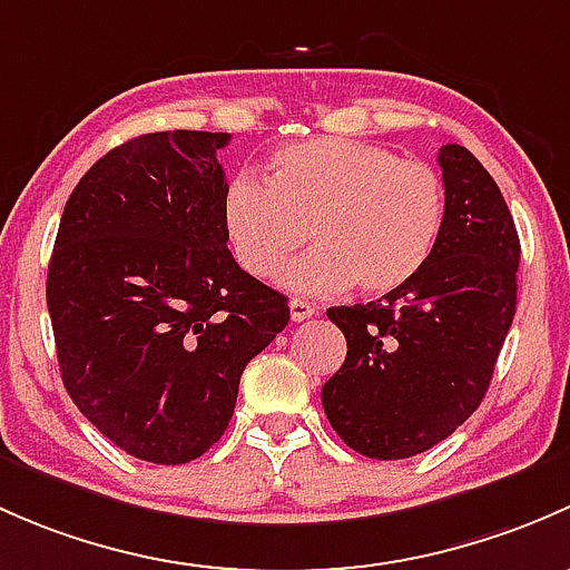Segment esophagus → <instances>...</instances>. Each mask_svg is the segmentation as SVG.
Wrapping results in <instances>:
<instances>
[{
  "label": "esophagus",
  "mask_w": 570,
  "mask_h": 570,
  "mask_svg": "<svg viewBox=\"0 0 570 570\" xmlns=\"http://www.w3.org/2000/svg\"><path fill=\"white\" fill-rule=\"evenodd\" d=\"M315 313H318V307H315L313 302H304V298H293V302H291V318L296 321V324H302V321H309Z\"/></svg>",
  "instance_id": "1"
}]
</instances>
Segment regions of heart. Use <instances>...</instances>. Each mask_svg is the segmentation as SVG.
I'll return each instance as SVG.
<instances>
[{
    "mask_svg": "<svg viewBox=\"0 0 570 570\" xmlns=\"http://www.w3.org/2000/svg\"><path fill=\"white\" fill-rule=\"evenodd\" d=\"M444 219L448 189L431 164L343 137L283 145L266 178L242 173L222 195V230L249 277H274L309 227L315 246L279 274L296 293L401 291L433 257Z\"/></svg>",
    "mask_w": 570,
    "mask_h": 570,
    "instance_id": "heart-1",
    "label": "heart"
}]
</instances>
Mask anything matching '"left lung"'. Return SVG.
<instances>
[{
    "label": "left lung",
    "instance_id": "8db88e82",
    "mask_svg": "<svg viewBox=\"0 0 570 570\" xmlns=\"http://www.w3.org/2000/svg\"><path fill=\"white\" fill-rule=\"evenodd\" d=\"M439 167L448 219L420 277L379 302L326 309L348 354L321 401L367 459H412L463 425L515 315L521 246L500 186L461 145H444Z\"/></svg>",
    "mask_w": 570,
    "mask_h": 570
}]
</instances>
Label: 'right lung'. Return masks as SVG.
Returning <instances> with one entry per match:
<instances>
[{
	"instance_id": "add662e5",
	"label": "right lung",
	"mask_w": 570,
	"mask_h": 570,
	"mask_svg": "<svg viewBox=\"0 0 570 570\" xmlns=\"http://www.w3.org/2000/svg\"><path fill=\"white\" fill-rule=\"evenodd\" d=\"M230 134L156 131L70 191L46 279L62 384L120 450L195 461L230 425L238 381L291 321L222 230Z\"/></svg>"
}]
</instances>
